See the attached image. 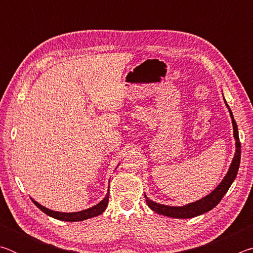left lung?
<instances>
[{
    "label": "left lung",
    "instance_id": "1",
    "mask_svg": "<svg viewBox=\"0 0 253 253\" xmlns=\"http://www.w3.org/2000/svg\"><path fill=\"white\" fill-rule=\"evenodd\" d=\"M224 102L230 111V116L232 118L233 136L235 138V148H237L235 149L233 161L231 163L230 169L224 176V178L222 179V182L217 185L215 190L211 192L209 195L205 196V198L196 201V202H193V203H188L186 205H184V207H169V205L153 202L152 200H149L147 196L145 195L147 205L153 210L154 212H156L158 214H163V215H166L169 217H176V219H190V217L201 215V214L209 212L210 210L215 208L216 205L220 203V201L222 200V198H223L224 194L228 192L231 184L233 183L234 178L237 177V174H238L240 160H241V144H240V140H239L238 126L233 118L232 111H231L230 107L228 104H226L225 100Z\"/></svg>",
    "mask_w": 253,
    "mask_h": 253
}]
</instances>
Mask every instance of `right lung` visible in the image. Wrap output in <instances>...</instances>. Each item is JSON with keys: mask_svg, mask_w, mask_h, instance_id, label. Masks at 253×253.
Here are the masks:
<instances>
[{"mask_svg": "<svg viewBox=\"0 0 253 253\" xmlns=\"http://www.w3.org/2000/svg\"><path fill=\"white\" fill-rule=\"evenodd\" d=\"M108 201H109V190H108V193H107L104 198V200H101L99 203L95 205V207L87 209V210H84V211L72 212V213H63V212L52 211V210H49L44 207H42L41 204L36 202L34 200H32V202L36 204L37 208H39L42 212H44L46 215L54 217V219L60 220V221L77 222V221H84V220L90 219V217L99 215V214H101L106 210L107 205H108Z\"/></svg>", "mask_w": 253, "mask_h": 253, "instance_id": "obj_1", "label": "right lung"}]
</instances>
